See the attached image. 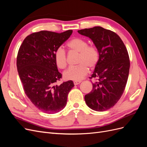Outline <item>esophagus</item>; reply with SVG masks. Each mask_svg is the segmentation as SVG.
Masks as SVG:
<instances>
[{"mask_svg": "<svg viewBox=\"0 0 147 147\" xmlns=\"http://www.w3.org/2000/svg\"><path fill=\"white\" fill-rule=\"evenodd\" d=\"M80 83H81V81H74V83L75 85H77V84H80Z\"/></svg>", "mask_w": 147, "mask_h": 147, "instance_id": "obj_1", "label": "esophagus"}]
</instances>
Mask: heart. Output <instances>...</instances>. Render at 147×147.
<instances>
[{
  "mask_svg": "<svg viewBox=\"0 0 147 147\" xmlns=\"http://www.w3.org/2000/svg\"><path fill=\"white\" fill-rule=\"evenodd\" d=\"M67 45L70 50L79 53V65L69 67L64 72V77L66 80L80 81L88 73V67L93 69L98 63L99 53L96 47L88 45V43L82 38H73L69 42ZM55 60L58 67H65L67 55L63 48L60 47L56 49L55 52Z\"/></svg>",
  "mask_w": 147,
  "mask_h": 147,
  "instance_id": "obj_1",
  "label": "heart"
}]
</instances>
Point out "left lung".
<instances>
[{"mask_svg": "<svg viewBox=\"0 0 147 147\" xmlns=\"http://www.w3.org/2000/svg\"><path fill=\"white\" fill-rule=\"evenodd\" d=\"M92 40L99 53V59L90 78L92 90L84 96L90 109L103 112L112 108L125 89L130 67L129 57L123 42L113 31L100 26L78 30Z\"/></svg>", "mask_w": 147, "mask_h": 147, "instance_id": "1", "label": "left lung"}]
</instances>
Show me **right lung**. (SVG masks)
<instances>
[{"label": "right lung", "instance_id": "add662e5", "mask_svg": "<svg viewBox=\"0 0 147 147\" xmlns=\"http://www.w3.org/2000/svg\"><path fill=\"white\" fill-rule=\"evenodd\" d=\"M72 30L56 33L42 30L26 37L17 56V69L24 91L32 103L47 113H56L66 105L72 80L56 84L62 78L55 52L67 40Z\"/></svg>", "mask_w": 147, "mask_h": 147}]
</instances>
